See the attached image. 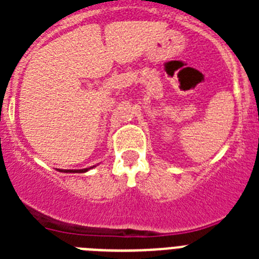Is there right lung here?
<instances>
[{
  "label": "right lung",
  "instance_id": "1",
  "mask_svg": "<svg viewBox=\"0 0 259 259\" xmlns=\"http://www.w3.org/2000/svg\"><path fill=\"white\" fill-rule=\"evenodd\" d=\"M92 168V167H91ZM89 168H83V170H65L63 172H87Z\"/></svg>",
  "mask_w": 259,
  "mask_h": 259
}]
</instances>
